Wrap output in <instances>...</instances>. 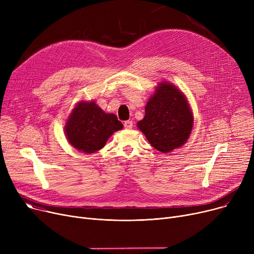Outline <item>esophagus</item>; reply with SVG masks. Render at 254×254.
<instances>
[{
	"label": "esophagus",
	"mask_w": 254,
	"mask_h": 254,
	"mask_svg": "<svg viewBox=\"0 0 254 254\" xmlns=\"http://www.w3.org/2000/svg\"><path fill=\"white\" fill-rule=\"evenodd\" d=\"M124 126H125V128L130 129L132 127V122H131V120H127V122H125Z\"/></svg>",
	"instance_id": "obj_1"
}]
</instances>
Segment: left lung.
I'll use <instances>...</instances> for the list:
<instances>
[{
    "mask_svg": "<svg viewBox=\"0 0 254 254\" xmlns=\"http://www.w3.org/2000/svg\"><path fill=\"white\" fill-rule=\"evenodd\" d=\"M192 124V114L183 93L163 82L147 102L145 116L137 126L152 147L167 153L186 142Z\"/></svg>",
    "mask_w": 254,
    "mask_h": 254,
    "instance_id": "8db88e82",
    "label": "left lung"
}]
</instances>
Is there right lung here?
<instances>
[{"label": "right lung", "mask_w": 254, "mask_h": 254, "mask_svg": "<svg viewBox=\"0 0 254 254\" xmlns=\"http://www.w3.org/2000/svg\"><path fill=\"white\" fill-rule=\"evenodd\" d=\"M123 128L114 114L105 113L95 102H80L72 111L65 126V135L75 148L93 153L103 148L107 140Z\"/></svg>", "instance_id": "add662e5"}]
</instances>
